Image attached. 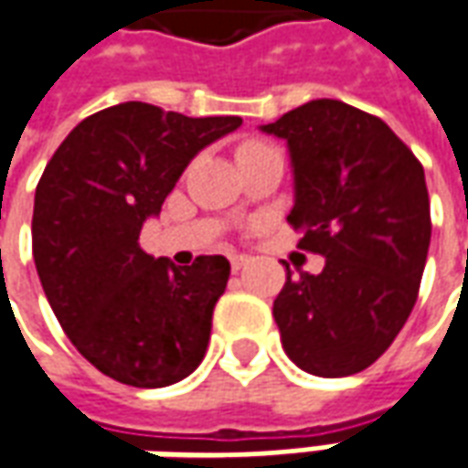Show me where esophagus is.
<instances>
[{
    "instance_id": "esophagus-1",
    "label": "esophagus",
    "mask_w": 468,
    "mask_h": 468,
    "mask_svg": "<svg viewBox=\"0 0 468 468\" xmlns=\"http://www.w3.org/2000/svg\"><path fill=\"white\" fill-rule=\"evenodd\" d=\"M246 264H249V256H246V253H233V256H230V269H233V271H240Z\"/></svg>"
}]
</instances>
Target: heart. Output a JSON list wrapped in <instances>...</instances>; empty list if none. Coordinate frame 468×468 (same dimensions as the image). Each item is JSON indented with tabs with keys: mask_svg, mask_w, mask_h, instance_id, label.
Masks as SVG:
<instances>
[{
	"mask_svg": "<svg viewBox=\"0 0 468 468\" xmlns=\"http://www.w3.org/2000/svg\"><path fill=\"white\" fill-rule=\"evenodd\" d=\"M261 142H249V144H243V147H259Z\"/></svg>",
	"mask_w": 468,
	"mask_h": 468,
	"instance_id": "heart-1",
	"label": "heart"
}]
</instances>
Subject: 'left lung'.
I'll return each instance as SVG.
<instances>
[{
    "instance_id": "8db88e82",
    "label": "left lung",
    "mask_w": 468,
    "mask_h": 468,
    "mask_svg": "<svg viewBox=\"0 0 468 468\" xmlns=\"http://www.w3.org/2000/svg\"><path fill=\"white\" fill-rule=\"evenodd\" d=\"M295 168L287 222L300 249L321 253V274L287 266L274 321L287 357L321 378L373 365L417 303L430 249L425 170L380 122L342 101H311L266 123Z\"/></svg>"
}]
</instances>
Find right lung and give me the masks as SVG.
Masks as SVG:
<instances>
[{"label":"right lung","mask_w":468,"mask_h":468,"mask_svg":"<svg viewBox=\"0 0 468 468\" xmlns=\"http://www.w3.org/2000/svg\"><path fill=\"white\" fill-rule=\"evenodd\" d=\"M238 126L240 116L111 105L77 123L43 170L33 207L43 292L80 355L108 378L163 388L204 360L228 259L199 256L178 269L142 249L139 233L191 157Z\"/></svg>","instance_id":"obj_1"}]
</instances>
